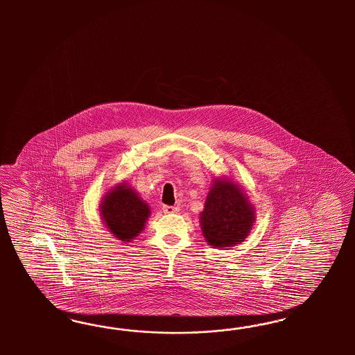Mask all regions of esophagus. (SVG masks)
Here are the masks:
<instances>
[{
    "mask_svg": "<svg viewBox=\"0 0 355 355\" xmlns=\"http://www.w3.org/2000/svg\"><path fill=\"white\" fill-rule=\"evenodd\" d=\"M162 211H164V214H178L180 208L174 207V205H162Z\"/></svg>",
    "mask_w": 355,
    "mask_h": 355,
    "instance_id": "esophagus-1",
    "label": "esophagus"
}]
</instances>
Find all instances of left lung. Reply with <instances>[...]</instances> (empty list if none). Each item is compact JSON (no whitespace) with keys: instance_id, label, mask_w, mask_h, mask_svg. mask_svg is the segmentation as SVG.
<instances>
[{"instance_id":"obj_1","label":"left lung","mask_w":355,"mask_h":355,"mask_svg":"<svg viewBox=\"0 0 355 355\" xmlns=\"http://www.w3.org/2000/svg\"><path fill=\"white\" fill-rule=\"evenodd\" d=\"M254 214L252 205L238 186L232 181L216 180L200 215L203 236L214 248L236 245L248 236Z\"/></svg>"}]
</instances>
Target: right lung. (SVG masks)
<instances>
[{
    "instance_id": "add662e5",
    "label": "right lung",
    "mask_w": 355,
    "mask_h": 355,
    "mask_svg": "<svg viewBox=\"0 0 355 355\" xmlns=\"http://www.w3.org/2000/svg\"><path fill=\"white\" fill-rule=\"evenodd\" d=\"M100 214L116 238L130 242L143 230L150 212V207L132 189L121 183L105 195Z\"/></svg>"
}]
</instances>
